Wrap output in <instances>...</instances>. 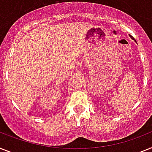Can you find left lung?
Segmentation results:
<instances>
[{
    "instance_id": "8db88e82",
    "label": "left lung",
    "mask_w": 152,
    "mask_h": 152,
    "mask_svg": "<svg viewBox=\"0 0 152 152\" xmlns=\"http://www.w3.org/2000/svg\"><path fill=\"white\" fill-rule=\"evenodd\" d=\"M130 38H131V39H133V40H135V39H134L133 38V37H132V36H130ZM135 42H136V41H135Z\"/></svg>"
}]
</instances>
